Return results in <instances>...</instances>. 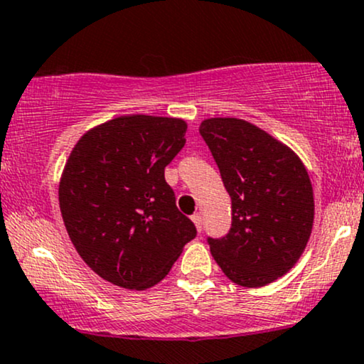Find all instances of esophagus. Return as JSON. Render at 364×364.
<instances>
[{
    "label": "esophagus",
    "mask_w": 364,
    "mask_h": 364,
    "mask_svg": "<svg viewBox=\"0 0 364 364\" xmlns=\"http://www.w3.org/2000/svg\"><path fill=\"white\" fill-rule=\"evenodd\" d=\"M192 221H194V225H196V228H198V232H203V216H200L199 213L192 215Z\"/></svg>",
    "instance_id": "obj_1"
}]
</instances>
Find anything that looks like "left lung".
<instances>
[{
	"mask_svg": "<svg viewBox=\"0 0 364 364\" xmlns=\"http://www.w3.org/2000/svg\"><path fill=\"white\" fill-rule=\"evenodd\" d=\"M199 132L232 198V228L208 238L228 279L260 288L284 276L301 257L314 228V189L300 156L254 124L204 119Z\"/></svg>",
	"mask_w": 364,
	"mask_h": 364,
	"instance_id": "left-lung-1",
	"label": "left lung"
}]
</instances>
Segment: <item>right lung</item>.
<instances>
[{
  "instance_id": "right-lung-1",
  "label": "right lung",
  "mask_w": 364,
  "mask_h": 364,
  "mask_svg": "<svg viewBox=\"0 0 364 364\" xmlns=\"http://www.w3.org/2000/svg\"><path fill=\"white\" fill-rule=\"evenodd\" d=\"M186 131L183 119L121 115L85 132L70 153L59 208L76 252L102 279L151 288L198 233L165 182Z\"/></svg>"
}]
</instances>
